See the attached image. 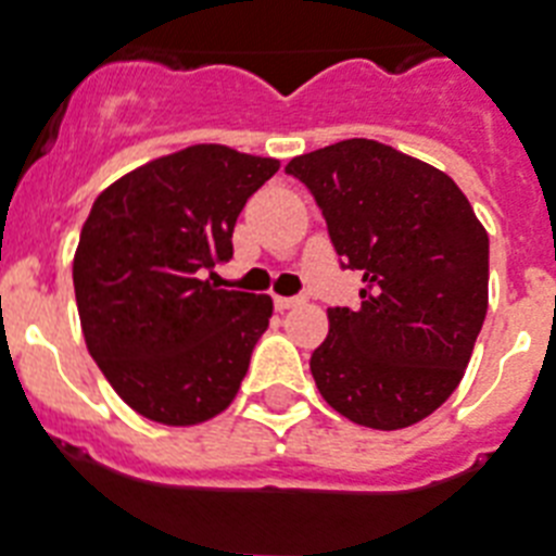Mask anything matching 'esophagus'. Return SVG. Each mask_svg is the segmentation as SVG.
<instances>
[{"instance_id": "1", "label": "esophagus", "mask_w": 556, "mask_h": 556, "mask_svg": "<svg viewBox=\"0 0 556 556\" xmlns=\"http://www.w3.org/2000/svg\"><path fill=\"white\" fill-rule=\"evenodd\" d=\"M302 302V296H274V307L277 311H291V307H296Z\"/></svg>"}]
</instances>
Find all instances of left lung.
Masks as SVG:
<instances>
[{"instance_id": "1", "label": "left lung", "mask_w": 556, "mask_h": 556, "mask_svg": "<svg viewBox=\"0 0 556 556\" xmlns=\"http://www.w3.org/2000/svg\"><path fill=\"white\" fill-rule=\"evenodd\" d=\"M362 307H328L311 372L353 424L413 427L464 379L489 307V235L450 175L367 138L293 157Z\"/></svg>"}]
</instances>
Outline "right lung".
I'll return each instance as SVG.
<instances>
[{
  "label": "right lung",
  "instance_id": "obj_1",
  "mask_svg": "<svg viewBox=\"0 0 556 556\" xmlns=\"http://www.w3.org/2000/svg\"><path fill=\"white\" fill-rule=\"evenodd\" d=\"M279 161L198 143L104 189L81 228L73 286L84 342L112 390L149 421L191 427L235 401L270 296L223 291L245 200Z\"/></svg>",
  "mask_w": 556,
  "mask_h": 556
}]
</instances>
